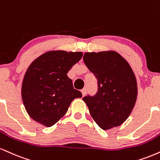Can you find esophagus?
Wrapping results in <instances>:
<instances>
[{
	"label": "esophagus",
	"instance_id": "34e87169",
	"mask_svg": "<svg viewBox=\"0 0 160 160\" xmlns=\"http://www.w3.org/2000/svg\"><path fill=\"white\" fill-rule=\"evenodd\" d=\"M81 92H82V96H84L86 94V88H82V89L81 90Z\"/></svg>",
	"mask_w": 160,
	"mask_h": 160
}]
</instances>
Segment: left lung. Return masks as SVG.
I'll list each match as a JSON object with an SVG mask.
<instances>
[{"label": "left lung", "mask_w": 160, "mask_h": 160, "mask_svg": "<svg viewBox=\"0 0 160 160\" xmlns=\"http://www.w3.org/2000/svg\"><path fill=\"white\" fill-rule=\"evenodd\" d=\"M83 61L98 80V92L82 98L103 130L123 124L135 106L137 82L131 67L115 51L86 53Z\"/></svg>", "instance_id": "8db88e82"}]
</instances>
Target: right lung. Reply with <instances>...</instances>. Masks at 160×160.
Instances as JSON below:
<instances>
[{"instance_id": "right-lung-1", "label": "right lung", "mask_w": 160, "mask_h": 160, "mask_svg": "<svg viewBox=\"0 0 160 160\" xmlns=\"http://www.w3.org/2000/svg\"><path fill=\"white\" fill-rule=\"evenodd\" d=\"M82 57V52L49 51L30 64L23 80L22 97L34 121L53 126L66 113L73 100L82 97L67 76Z\"/></svg>"}]
</instances>
